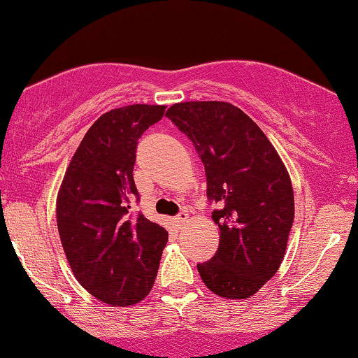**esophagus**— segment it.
<instances>
[{"label": "esophagus", "mask_w": 358, "mask_h": 358, "mask_svg": "<svg viewBox=\"0 0 358 358\" xmlns=\"http://www.w3.org/2000/svg\"><path fill=\"white\" fill-rule=\"evenodd\" d=\"M187 220H189V215H187V213H185V212H180V213L178 215V217H176V218H174V222H176V223H178V224H179V227H180V224H184L185 222H187Z\"/></svg>", "instance_id": "1"}]
</instances>
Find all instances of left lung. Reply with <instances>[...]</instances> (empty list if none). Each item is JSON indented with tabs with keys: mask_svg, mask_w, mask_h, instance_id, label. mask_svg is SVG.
Masks as SVG:
<instances>
[{
	"mask_svg": "<svg viewBox=\"0 0 358 358\" xmlns=\"http://www.w3.org/2000/svg\"><path fill=\"white\" fill-rule=\"evenodd\" d=\"M166 115L189 136L207 174L220 246L199 273L218 296L244 300L275 275L295 215L290 176L256 122L220 101L171 106Z\"/></svg>",
	"mask_w": 358,
	"mask_h": 358,
	"instance_id": "1",
	"label": "left lung"
}]
</instances>
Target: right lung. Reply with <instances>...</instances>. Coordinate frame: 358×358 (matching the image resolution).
Masks as SVG:
<instances>
[{
	"mask_svg": "<svg viewBox=\"0 0 358 358\" xmlns=\"http://www.w3.org/2000/svg\"><path fill=\"white\" fill-rule=\"evenodd\" d=\"M164 109L134 104L101 115L73 155L58 190L63 251L76 280L107 305H135L148 295L168 243L163 227L130 212L138 200V138Z\"/></svg>",
	"mask_w": 358,
	"mask_h": 358,
	"instance_id": "add662e5",
	"label": "right lung"
}]
</instances>
